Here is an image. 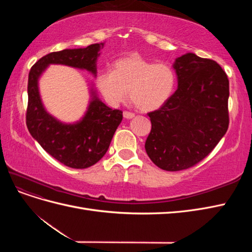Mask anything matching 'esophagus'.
Returning a JSON list of instances; mask_svg holds the SVG:
<instances>
[{
  "instance_id": "34e87169",
  "label": "esophagus",
  "mask_w": 252,
  "mask_h": 252,
  "mask_svg": "<svg viewBox=\"0 0 252 252\" xmlns=\"http://www.w3.org/2000/svg\"><path fill=\"white\" fill-rule=\"evenodd\" d=\"M123 117H124L125 119H127V120H130V119H133L135 116H134V113H132V112L125 111V112L123 113Z\"/></svg>"
}]
</instances>
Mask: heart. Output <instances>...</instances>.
Wrapping results in <instances>:
<instances>
[{"instance_id": "obj_1", "label": "heart", "mask_w": 252, "mask_h": 252, "mask_svg": "<svg viewBox=\"0 0 252 252\" xmlns=\"http://www.w3.org/2000/svg\"><path fill=\"white\" fill-rule=\"evenodd\" d=\"M96 87L105 102L111 107L123 103L128 95L141 111L156 110L169 100L175 78L171 68L164 63L130 56L117 60L112 71L102 70L96 74Z\"/></svg>"}]
</instances>
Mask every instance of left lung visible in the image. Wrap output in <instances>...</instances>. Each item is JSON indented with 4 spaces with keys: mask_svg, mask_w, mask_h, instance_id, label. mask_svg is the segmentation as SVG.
Instances as JSON below:
<instances>
[{
    "mask_svg": "<svg viewBox=\"0 0 252 252\" xmlns=\"http://www.w3.org/2000/svg\"><path fill=\"white\" fill-rule=\"evenodd\" d=\"M172 68L178 89L161 108L149 112L151 131L145 143L161 169H187L207 157L225 135L229 81L217 62L187 52Z\"/></svg>",
    "mask_w": 252,
    "mask_h": 252,
    "instance_id": "obj_1",
    "label": "left lung"
}]
</instances>
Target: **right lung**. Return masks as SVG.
Listing matches in <instances>:
<instances>
[{"mask_svg": "<svg viewBox=\"0 0 252 252\" xmlns=\"http://www.w3.org/2000/svg\"><path fill=\"white\" fill-rule=\"evenodd\" d=\"M104 45L105 42L89 45L85 48L51 52L37 61L28 75V130L45 151L70 168H88L100 161L109 148L123 114L118 109L106 106L98 98L94 85L91 83L89 102L84 116L73 123H64L45 108L39 81L50 65H65L86 70L95 78L96 61Z\"/></svg>", "mask_w": 252, "mask_h": 252, "instance_id": "obj_1", "label": "right lung"}]
</instances>
